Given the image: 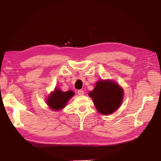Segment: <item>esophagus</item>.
Segmentation results:
<instances>
[{"mask_svg": "<svg viewBox=\"0 0 161 161\" xmlns=\"http://www.w3.org/2000/svg\"><path fill=\"white\" fill-rule=\"evenodd\" d=\"M78 94L79 95H84V91H83V90H82V89L78 90Z\"/></svg>", "mask_w": 161, "mask_h": 161, "instance_id": "obj_1", "label": "esophagus"}]
</instances>
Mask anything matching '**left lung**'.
<instances>
[{"label": "left lung", "instance_id": "obj_1", "mask_svg": "<svg viewBox=\"0 0 161 161\" xmlns=\"http://www.w3.org/2000/svg\"><path fill=\"white\" fill-rule=\"evenodd\" d=\"M89 95L93 100L100 114L109 115L120 106L123 91L117 83L109 80H102L97 83L93 91L89 92Z\"/></svg>", "mask_w": 161, "mask_h": 161}]
</instances>
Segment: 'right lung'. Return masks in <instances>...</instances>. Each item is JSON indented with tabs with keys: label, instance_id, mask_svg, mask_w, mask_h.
<instances>
[{
	"label": "right lung",
	"instance_id": "obj_1",
	"mask_svg": "<svg viewBox=\"0 0 161 161\" xmlns=\"http://www.w3.org/2000/svg\"><path fill=\"white\" fill-rule=\"evenodd\" d=\"M74 95V92L72 91L63 92L58 89H55V91L47 98V103L54 110H58L66 106L68 101Z\"/></svg>",
	"mask_w": 161,
	"mask_h": 161
}]
</instances>
